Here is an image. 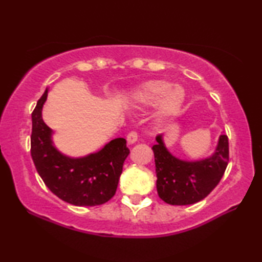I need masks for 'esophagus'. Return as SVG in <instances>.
Segmentation results:
<instances>
[{
    "mask_svg": "<svg viewBox=\"0 0 262 262\" xmlns=\"http://www.w3.org/2000/svg\"><path fill=\"white\" fill-rule=\"evenodd\" d=\"M137 137H139V135H137V132L133 130V132L129 133V134L127 135V142H128V143H129V144L135 143V142L137 141Z\"/></svg>",
    "mask_w": 262,
    "mask_h": 262,
    "instance_id": "obj_1",
    "label": "esophagus"
}]
</instances>
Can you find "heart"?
Wrapping results in <instances>:
<instances>
[{
  "label": "heart",
  "instance_id": "b5f03b06",
  "mask_svg": "<svg viewBox=\"0 0 262 262\" xmlns=\"http://www.w3.org/2000/svg\"><path fill=\"white\" fill-rule=\"evenodd\" d=\"M185 96V90L181 86H172L170 82L155 79L137 88L133 92L132 100L136 104L147 106H154L162 101L158 111V120L168 122L180 113Z\"/></svg>",
  "mask_w": 262,
  "mask_h": 262
}]
</instances>
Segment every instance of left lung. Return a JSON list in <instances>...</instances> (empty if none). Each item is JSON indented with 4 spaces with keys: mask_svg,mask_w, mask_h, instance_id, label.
Listing matches in <instances>:
<instances>
[{
    "mask_svg": "<svg viewBox=\"0 0 262 262\" xmlns=\"http://www.w3.org/2000/svg\"><path fill=\"white\" fill-rule=\"evenodd\" d=\"M152 147L156 164L157 193L164 202L173 206L193 205L205 199L223 177L229 162V140L221 135L216 151L201 161H181L174 157L163 141L156 137Z\"/></svg>",
    "mask_w": 262,
    "mask_h": 262,
    "instance_id": "8db88e82",
    "label": "left lung"
}]
</instances>
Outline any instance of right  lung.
I'll list each match as a JSON object with an SVG mask.
<instances>
[{"label":"right lung","instance_id":"add662e5","mask_svg":"<svg viewBox=\"0 0 262 262\" xmlns=\"http://www.w3.org/2000/svg\"><path fill=\"white\" fill-rule=\"evenodd\" d=\"M47 94L46 89L32 112L31 156L39 176L52 193L70 205H103L117 192L123 162L129 155L126 140L114 139L98 152L85 157L61 154L53 145V130L41 117Z\"/></svg>","mask_w":262,"mask_h":262}]
</instances>
